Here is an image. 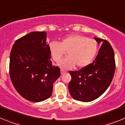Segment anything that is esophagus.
I'll list each match as a JSON object with an SVG mask.
<instances>
[{"instance_id":"1","label":"esophagus","mask_w":125,"mask_h":125,"mask_svg":"<svg viewBox=\"0 0 125 125\" xmlns=\"http://www.w3.org/2000/svg\"><path fill=\"white\" fill-rule=\"evenodd\" d=\"M64 73H66V71H64V70L61 69V74H64Z\"/></svg>"}]
</instances>
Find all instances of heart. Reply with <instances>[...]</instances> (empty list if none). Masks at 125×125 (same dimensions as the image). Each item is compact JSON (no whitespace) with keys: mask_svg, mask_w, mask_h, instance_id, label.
I'll return each mask as SVG.
<instances>
[{"mask_svg":"<svg viewBox=\"0 0 125 125\" xmlns=\"http://www.w3.org/2000/svg\"><path fill=\"white\" fill-rule=\"evenodd\" d=\"M51 56L54 61L59 62L67 52V58L58 64L63 69H71L76 65L84 68L94 59L98 51V44L94 39L86 36L73 34L62 39L60 43L52 42L49 44Z\"/></svg>","mask_w":125,"mask_h":125,"instance_id":"heart-1","label":"heart"}]
</instances>
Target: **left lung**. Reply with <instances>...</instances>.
I'll return each mask as SVG.
<instances>
[{"instance_id":"obj_1","label":"left lung","mask_w":125,"mask_h":125,"mask_svg":"<svg viewBox=\"0 0 125 125\" xmlns=\"http://www.w3.org/2000/svg\"><path fill=\"white\" fill-rule=\"evenodd\" d=\"M94 39L102 44L94 61L80 70L69 71V93L74 99L83 102L93 101L102 95L111 84L115 71L114 51L111 44L106 40Z\"/></svg>"}]
</instances>
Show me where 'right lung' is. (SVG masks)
Masks as SVG:
<instances>
[{
    "instance_id": "add662e5",
    "label": "right lung",
    "mask_w": 125,
    "mask_h": 125,
    "mask_svg": "<svg viewBox=\"0 0 125 125\" xmlns=\"http://www.w3.org/2000/svg\"><path fill=\"white\" fill-rule=\"evenodd\" d=\"M46 32H32L16 40L10 55L9 74L15 89L29 101L50 98L53 83L60 76L51 61Z\"/></svg>"
}]
</instances>
